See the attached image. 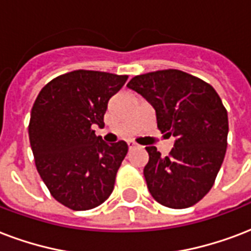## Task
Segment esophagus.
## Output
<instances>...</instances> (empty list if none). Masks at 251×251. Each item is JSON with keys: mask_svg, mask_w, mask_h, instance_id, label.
<instances>
[{"mask_svg": "<svg viewBox=\"0 0 251 251\" xmlns=\"http://www.w3.org/2000/svg\"><path fill=\"white\" fill-rule=\"evenodd\" d=\"M127 146H129V149H134V147H137V143L133 142V141H129V142H127Z\"/></svg>", "mask_w": 251, "mask_h": 251, "instance_id": "esophagus-1", "label": "esophagus"}]
</instances>
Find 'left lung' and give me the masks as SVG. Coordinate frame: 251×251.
I'll return each mask as SVG.
<instances>
[{
	"mask_svg": "<svg viewBox=\"0 0 251 251\" xmlns=\"http://www.w3.org/2000/svg\"><path fill=\"white\" fill-rule=\"evenodd\" d=\"M155 109L162 133L175 137L167 156L147 146L143 168L156 201L181 209L199 202L213 187L227 146V112L210 84L179 70L134 76L127 83Z\"/></svg>",
	"mask_w": 251,
	"mask_h": 251,
	"instance_id": "left-lung-1",
	"label": "left lung"
}]
</instances>
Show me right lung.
Returning a JSON list of instances; mask_svg holds the SVG:
<instances>
[{
	"label": "right lung",
	"mask_w": 251,
	"mask_h": 251,
	"mask_svg": "<svg viewBox=\"0 0 251 251\" xmlns=\"http://www.w3.org/2000/svg\"><path fill=\"white\" fill-rule=\"evenodd\" d=\"M126 80L127 75L72 71L46 84L32 105L28 138L36 170L70 209H93L113 192L129 147L105 143L93 126H104L109 100Z\"/></svg>",
	"instance_id": "add662e5"
}]
</instances>
